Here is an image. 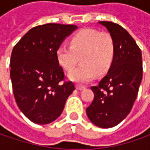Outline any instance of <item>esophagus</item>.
Returning a JSON list of instances; mask_svg holds the SVG:
<instances>
[{"label": "esophagus", "instance_id": "obj_1", "mask_svg": "<svg viewBox=\"0 0 150 150\" xmlns=\"http://www.w3.org/2000/svg\"><path fill=\"white\" fill-rule=\"evenodd\" d=\"M86 87L83 86V85H81V84H76V88L78 90H83Z\"/></svg>", "mask_w": 150, "mask_h": 150}]
</instances>
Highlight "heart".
<instances>
[{"label":"heart","mask_w":150,"mask_h":150,"mask_svg":"<svg viewBox=\"0 0 150 150\" xmlns=\"http://www.w3.org/2000/svg\"><path fill=\"white\" fill-rule=\"evenodd\" d=\"M115 50V41L109 32L84 29L72 37L70 46H61L57 51V58L61 66L70 72L82 57L83 64L69 74V78L87 83L95 77L96 72L103 74L108 71Z\"/></svg>","instance_id":"1"}]
</instances>
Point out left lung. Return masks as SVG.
<instances>
[{"mask_svg":"<svg viewBox=\"0 0 150 150\" xmlns=\"http://www.w3.org/2000/svg\"><path fill=\"white\" fill-rule=\"evenodd\" d=\"M99 23L115 41V57L106 76L91 87L94 98L86 112L92 123L108 129L122 122L132 109L143 76L142 53L124 27L112 21Z\"/></svg>","mask_w":150,"mask_h":150,"instance_id":"obj_1","label":"left lung"}]
</instances>
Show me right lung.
Segmentation results:
<instances>
[{"label": "right lung", "mask_w": 150, "mask_h": 150, "mask_svg": "<svg viewBox=\"0 0 150 150\" xmlns=\"http://www.w3.org/2000/svg\"><path fill=\"white\" fill-rule=\"evenodd\" d=\"M77 26L47 23L32 28L15 45L10 76L17 105L26 118L47 124L60 116L75 89L57 58V51Z\"/></svg>", "instance_id": "1"}]
</instances>
